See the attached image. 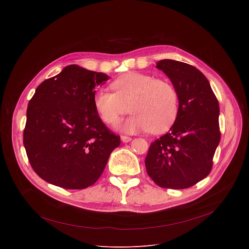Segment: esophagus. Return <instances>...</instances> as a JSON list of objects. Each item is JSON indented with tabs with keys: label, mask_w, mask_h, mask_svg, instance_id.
I'll list each match as a JSON object with an SVG mask.
<instances>
[{
	"label": "esophagus",
	"mask_w": 249,
	"mask_h": 249,
	"mask_svg": "<svg viewBox=\"0 0 249 249\" xmlns=\"http://www.w3.org/2000/svg\"><path fill=\"white\" fill-rule=\"evenodd\" d=\"M121 140H122V142H124V143H128V142H130L132 140V138L128 137V136H125V135H122Z\"/></svg>",
	"instance_id": "1"
}]
</instances>
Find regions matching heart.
<instances>
[{
	"instance_id": "b5f03b06",
	"label": "heart",
	"mask_w": 249,
	"mask_h": 249,
	"mask_svg": "<svg viewBox=\"0 0 249 249\" xmlns=\"http://www.w3.org/2000/svg\"><path fill=\"white\" fill-rule=\"evenodd\" d=\"M110 87L113 92L99 90L93 96L94 107L104 123H115L129 109L132 115L120 125L126 132L151 130L160 134L175 122L178 94L168 81L128 73L114 80Z\"/></svg>"
}]
</instances>
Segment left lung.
<instances>
[{
	"mask_svg": "<svg viewBox=\"0 0 249 249\" xmlns=\"http://www.w3.org/2000/svg\"><path fill=\"white\" fill-rule=\"evenodd\" d=\"M178 94L177 118L169 132L154 141L145 160L153 181L162 188H189L209 175L221 140L219 102L195 67L170 59L156 66Z\"/></svg>",
	"mask_w": 249,
	"mask_h": 249,
	"instance_id": "8db88e82",
	"label": "left lung"
}]
</instances>
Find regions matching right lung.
Wrapping results in <instances>:
<instances>
[{
	"label": "right lung",
	"mask_w": 249,
	"mask_h": 249,
	"mask_svg": "<svg viewBox=\"0 0 249 249\" xmlns=\"http://www.w3.org/2000/svg\"><path fill=\"white\" fill-rule=\"evenodd\" d=\"M108 76L77 65L42 82L28 102L23 145L39 177L65 189H85L102 174L120 136L101 121L94 88Z\"/></svg>",
	"instance_id": "add662e5"
}]
</instances>
